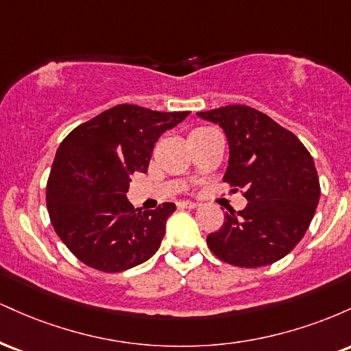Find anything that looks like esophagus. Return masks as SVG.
I'll use <instances>...</instances> for the list:
<instances>
[{"mask_svg": "<svg viewBox=\"0 0 351 351\" xmlns=\"http://www.w3.org/2000/svg\"><path fill=\"white\" fill-rule=\"evenodd\" d=\"M178 208L180 209H196V208H199V204L193 203V201H180Z\"/></svg>", "mask_w": 351, "mask_h": 351, "instance_id": "obj_1", "label": "esophagus"}]
</instances>
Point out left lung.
<instances>
[{
	"instance_id": "8db88e82",
	"label": "left lung",
	"mask_w": 351,
	"mask_h": 351,
	"mask_svg": "<svg viewBox=\"0 0 351 351\" xmlns=\"http://www.w3.org/2000/svg\"><path fill=\"white\" fill-rule=\"evenodd\" d=\"M219 123L229 143L224 183L241 189L247 206L224 215L223 226L206 237L217 259L237 267L277 263L300 243L320 199L312 155L271 117L247 106L198 112Z\"/></svg>"
}]
</instances>
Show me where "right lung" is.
I'll list each match as a JSON object with an SVG mask.
<instances>
[{
  "label": "right lung",
  "mask_w": 351,
  "mask_h": 351,
  "mask_svg": "<svg viewBox=\"0 0 351 351\" xmlns=\"http://www.w3.org/2000/svg\"><path fill=\"white\" fill-rule=\"evenodd\" d=\"M189 112H155L122 104L75 127L56 152L46 186L54 231L88 267L122 272L158 251L165 224L176 206L135 209L128 203L130 176L148 170L163 132Z\"/></svg>",
  "instance_id": "obj_1"
}]
</instances>
